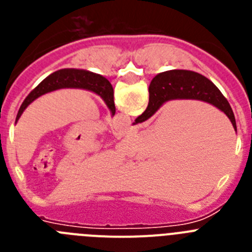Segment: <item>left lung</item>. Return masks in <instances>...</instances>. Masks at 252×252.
Returning a JSON list of instances; mask_svg holds the SVG:
<instances>
[{
  "label": "left lung",
  "mask_w": 252,
  "mask_h": 252,
  "mask_svg": "<svg viewBox=\"0 0 252 252\" xmlns=\"http://www.w3.org/2000/svg\"><path fill=\"white\" fill-rule=\"evenodd\" d=\"M63 88H77V90H86L90 92L98 94L107 107L110 108L112 116H115L116 107L115 101H113V88L108 79H106L102 75L97 73L84 70V69H60L57 70L49 77H46L41 83L34 90L29 93V95L24 99L22 104L20 106V110L17 112L16 121L21 117L22 112L26 110V107L35 101L36 98L41 97L43 94H46L53 91L63 90Z\"/></svg>",
  "instance_id": "left-lung-1"
}]
</instances>
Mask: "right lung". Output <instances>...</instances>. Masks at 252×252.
Here are the masks:
<instances>
[{"label": "right lung", "instance_id": "1", "mask_svg": "<svg viewBox=\"0 0 252 252\" xmlns=\"http://www.w3.org/2000/svg\"><path fill=\"white\" fill-rule=\"evenodd\" d=\"M174 99H195L212 104L230 119L233 128L237 131L232 108L221 91L204 75L183 69L162 72L153 78L149 87L148 107L133 125L149 120L165 102Z\"/></svg>", "mask_w": 252, "mask_h": 252}]
</instances>
